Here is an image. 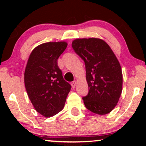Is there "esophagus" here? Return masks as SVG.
I'll return each instance as SVG.
<instances>
[{"label":"esophagus","mask_w":146,"mask_h":146,"mask_svg":"<svg viewBox=\"0 0 146 146\" xmlns=\"http://www.w3.org/2000/svg\"><path fill=\"white\" fill-rule=\"evenodd\" d=\"M71 86L73 87V88H75V86H76V81H73L71 82Z\"/></svg>","instance_id":"esophagus-1"}]
</instances>
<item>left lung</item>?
Returning a JSON list of instances; mask_svg holds the SVG:
<instances>
[{
    "mask_svg": "<svg viewBox=\"0 0 146 146\" xmlns=\"http://www.w3.org/2000/svg\"><path fill=\"white\" fill-rule=\"evenodd\" d=\"M73 49L85 64L88 93L83 97L88 110L99 115L111 112L122 91L121 68L109 45L99 38L76 39Z\"/></svg>",
    "mask_w": 146,
    "mask_h": 146,
    "instance_id": "1",
    "label": "left lung"
}]
</instances>
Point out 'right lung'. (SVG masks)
I'll list each match as a JSON object with an SVG mask.
<instances>
[{
  "label": "right lung",
  "mask_w": 146,
  "mask_h": 146,
  "mask_svg": "<svg viewBox=\"0 0 146 146\" xmlns=\"http://www.w3.org/2000/svg\"><path fill=\"white\" fill-rule=\"evenodd\" d=\"M67 46L66 42H46L30 54L25 71V85L29 100L38 113L45 117L63 109L71 88L64 80L58 59Z\"/></svg>",
  "instance_id": "obj_1"
}]
</instances>
